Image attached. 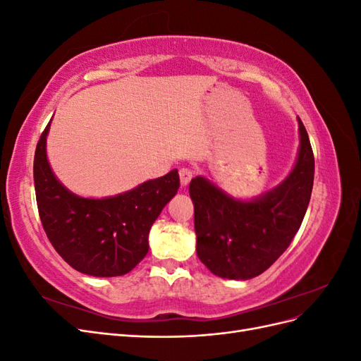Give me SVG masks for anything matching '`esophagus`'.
Listing matches in <instances>:
<instances>
[{"instance_id": "1", "label": "esophagus", "mask_w": 361, "mask_h": 361, "mask_svg": "<svg viewBox=\"0 0 361 361\" xmlns=\"http://www.w3.org/2000/svg\"><path fill=\"white\" fill-rule=\"evenodd\" d=\"M179 178H180V185L182 187H187L190 180L192 179V171L190 169H180L179 170Z\"/></svg>"}]
</instances>
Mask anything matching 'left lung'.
Wrapping results in <instances>:
<instances>
[{
    "instance_id": "obj_1",
    "label": "left lung",
    "mask_w": 361,
    "mask_h": 361,
    "mask_svg": "<svg viewBox=\"0 0 361 361\" xmlns=\"http://www.w3.org/2000/svg\"><path fill=\"white\" fill-rule=\"evenodd\" d=\"M300 149L288 178L250 200H239L197 176L190 183L197 256L212 274L248 280L267 271L297 235L310 202L314 158L298 117Z\"/></svg>"
}]
</instances>
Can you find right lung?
Listing matches in <instances>:
<instances>
[{
    "label": "right lung",
    "instance_id": "1",
    "mask_svg": "<svg viewBox=\"0 0 361 361\" xmlns=\"http://www.w3.org/2000/svg\"><path fill=\"white\" fill-rule=\"evenodd\" d=\"M43 130L35 154V188L47 236L64 262L87 276L117 277L149 251V232L179 190V173L140 183L113 197L89 199L69 191L54 174Z\"/></svg>",
    "mask_w": 361,
    "mask_h": 361
}]
</instances>
